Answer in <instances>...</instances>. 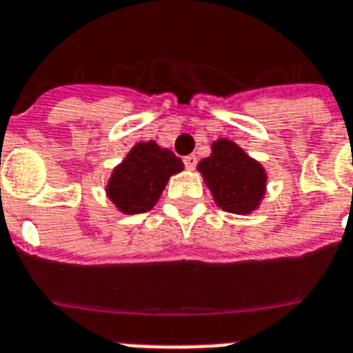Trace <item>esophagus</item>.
<instances>
[{"instance_id": "obj_1", "label": "esophagus", "mask_w": 353, "mask_h": 353, "mask_svg": "<svg viewBox=\"0 0 353 353\" xmlns=\"http://www.w3.org/2000/svg\"><path fill=\"white\" fill-rule=\"evenodd\" d=\"M183 163L187 166V170H194L196 165H198V157L196 155H187V157H183Z\"/></svg>"}]
</instances>
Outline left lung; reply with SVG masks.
I'll list each match as a JSON object with an SVG mask.
<instances>
[{
  "mask_svg": "<svg viewBox=\"0 0 353 353\" xmlns=\"http://www.w3.org/2000/svg\"><path fill=\"white\" fill-rule=\"evenodd\" d=\"M198 170L221 209L234 214H247L258 207L265 194V170L260 163L236 146L220 139L212 144V154L201 159Z\"/></svg>",
  "mask_w": 353,
  "mask_h": 353,
  "instance_id": "left-lung-1",
  "label": "left lung"
}]
</instances>
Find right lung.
<instances>
[{
  "mask_svg": "<svg viewBox=\"0 0 353 353\" xmlns=\"http://www.w3.org/2000/svg\"><path fill=\"white\" fill-rule=\"evenodd\" d=\"M183 161L154 141L139 143L113 170L106 192L124 214H141L157 203L172 174L181 172Z\"/></svg>",
  "mask_w": 353,
  "mask_h": 353,
  "instance_id": "1",
  "label": "right lung"
}]
</instances>
